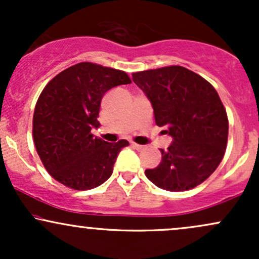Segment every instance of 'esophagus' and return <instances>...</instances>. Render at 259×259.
I'll return each instance as SVG.
<instances>
[{"label": "esophagus", "instance_id": "esophagus-1", "mask_svg": "<svg viewBox=\"0 0 259 259\" xmlns=\"http://www.w3.org/2000/svg\"><path fill=\"white\" fill-rule=\"evenodd\" d=\"M132 146L135 148V150H138V151H142L144 150V146H142V145H139V144H135V142H132Z\"/></svg>", "mask_w": 259, "mask_h": 259}]
</instances>
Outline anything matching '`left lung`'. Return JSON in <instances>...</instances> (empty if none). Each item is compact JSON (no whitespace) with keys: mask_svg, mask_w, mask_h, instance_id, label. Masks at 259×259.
Segmentation results:
<instances>
[{"mask_svg":"<svg viewBox=\"0 0 259 259\" xmlns=\"http://www.w3.org/2000/svg\"><path fill=\"white\" fill-rule=\"evenodd\" d=\"M133 80L152 103L157 125L173 138L158 167L146 169L147 179L168 191L200 185L227 150L229 121L218 92L180 65L133 73Z\"/></svg>","mask_w":259,"mask_h":259,"instance_id":"1","label":"left lung"}]
</instances>
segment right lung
Segmentation results:
<instances>
[{"label":"right lung","instance_id":"add662e5","mask_svg":"<svg viewBox=\"0 0 259 259\" xmlns=\"http://www.w3.org/2000/svg\"><path fill=\"white\" fill-rule=\"evenodd\" d=\"M123 70L81 62L50 80L38 96L32 117V138L45 169L55 180L85 191L111 177L126 140L95 138L101 100L118 85L130 84Z\"/></svg>","mask_w":259,"mask_h":259}]
</instances>
